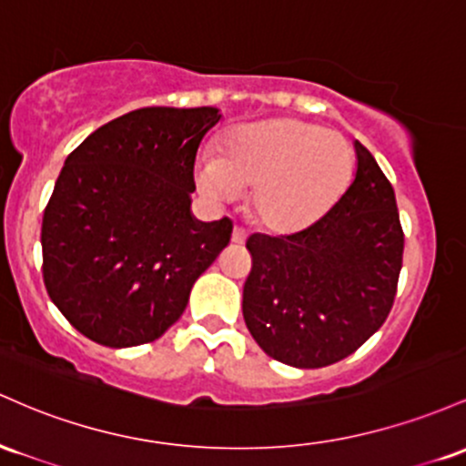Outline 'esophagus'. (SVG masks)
I'll use <instances>...</instances> for the list:
<instances>
[{
    "instance_id": "esophagus-1",
    "label": "esophagus",
    "mask_w": 466,
    "mask_h": 466,
    "mask_svg": "<svg viewBox=\"0 0 466 466\" xmlns=\"http://www.w3.org/2000/svg\"><path fill=\"white\" fill-rule=\"evenodd\" d=\"M247 231H244L242 227H235L233 228V235H231V239H233V244H244L247 242Z\"/></svg>"
}]
</instances>
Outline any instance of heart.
<instances>
[{
	"label": "heart",
	"instance_id": "1",
	"mask_svg": "<svg viewBox=\"0 0 466 466\" xmlns=\"http://www.w3.org/2000/svg\"><path fill=\"white\" fill-rule=\"evenodd\" d=\"M354 149L341 134L297 118H273L228 136L218 156L196 167V185L213 202L250 189L266 228L292 233L315 224L341 200L354 177Z\"/></svg>",
	"mask_w": 466,
	"mask_h": 466
}]
</instances>
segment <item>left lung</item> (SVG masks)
<instances>
[{
  "instance_id": "obj_1",
  "label": "left lung",
  "mask_w": 466,
  "mask_h": 466,
  "mask_svg": "<svg viewBox=\"0 0 466 466\" xmlns=\"http://www.w3.org/2000/svg\"><path fill=\"white\" fill-rule=\"evenodd\" d=\"M357 174L323 218L292 235L253 233L244 284L248 332L292 368H326L379 330L394 306L402 266L396 196L359 140Z\"/></svg>"
}]
</instances>
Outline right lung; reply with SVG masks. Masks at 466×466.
Returning a JSON list of instances; mask_svg holds the SVG:
<instances>
[{"label":"right lung","mask_w":466,"mask_h":466,"mask_svg":"<svg viewBox=\"0 0 466 466\" xmlns=\"http://www.w3.org/2000/svg\"><path fill=\"white\" fill-rule=\"evenodd\" d=\"M216 107H143L109 120L66 158L41 224L44 284L83 337L156 341L231 242L228 218L191 216L193 165Z\"/></svg>","instance_id":"right-lung-1"}]
</instances>
